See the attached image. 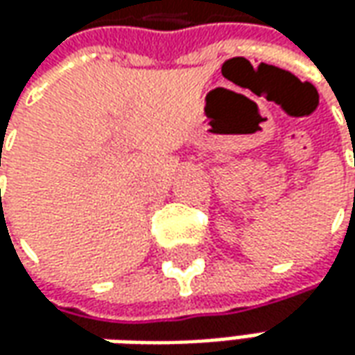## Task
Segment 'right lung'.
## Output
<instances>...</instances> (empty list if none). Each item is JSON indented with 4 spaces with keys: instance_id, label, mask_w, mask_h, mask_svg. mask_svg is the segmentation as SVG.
I'll return each mask as SVG.
<instances>
[{
    "instance_id": "1",
    "label": "right lung",
    "mask_w": 355,
    "mask_h": 355,
    "mask_svg": "<svg viewBox=\"0 0 355 355\" xmlns=\"http://www.w3.org/2000/svg\"><path fill=\"white\" fill-rule=\"evenodd\" d=\"M0 166H1V157H0Z\"/></svg>"
}]
</instances>
